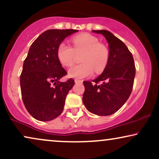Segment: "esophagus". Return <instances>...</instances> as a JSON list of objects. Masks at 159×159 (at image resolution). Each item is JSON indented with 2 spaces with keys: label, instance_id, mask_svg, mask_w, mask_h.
Masks as SVG:
<instances>
[{
  "label": "esophagus",
  "instance_id": "34e87169",
  "mask_svg": "<svg viewBox=\"0 0 159 159\" xmlns=\"http://www.w3.org/2000/svg\"><path fill=\"white\" fill-rule=\"evenodd\" d=\"M83 81L82 80H79V79H75V84H78V83H82Z\"/></svg>",
  "mask_w": 159,
  "mask_h": 159
}]
</instances>
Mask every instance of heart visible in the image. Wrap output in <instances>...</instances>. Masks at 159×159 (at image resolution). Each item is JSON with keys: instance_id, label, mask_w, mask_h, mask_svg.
I'll use <instances>...</instances> for the list:
<instances>
[{"instance_id": "b5f03b06", "label": "heart", "mask_w": 159, "mask_h": 159, "mask_svg": "<svg viewBox=\"0 0 159 159\" xmlns=\"http://www.w3.org/2000/svg\"><path fill=\"white\" fill-rule=\"evenodd\" d=\"M72 43L73 48L64 42L61 43L56 51L58 60L66 67H72L76 56L82 54V63L70 69L69 76L84 78L91 75L94 70L96 73L103 71L108 64L109 53L107 48L100 44L97 37L89 34H83L73 37Z\"/></svg>"}]
</instances>
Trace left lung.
Here are the masks:
<instances>
[{
	"label": "left lung",
	"mask_w": 159,
	"mask_h": 159,
	"mask_svg": "<svg viewBox=\"0 0 159 159\" xmlns=\"http://www.w3.org/2000/svg\"><path fill=\"white\" fill-rule=\"evenodd\" d=\"M106 37L109 58L103 73L95 79L84 81L83 103L88 111L100 116L117 111L129 98L133 89L136 67L127 46L111 32L94 30Z\"/></svg>",
	"instance_id": "left-lung-1"
}]
</instances>
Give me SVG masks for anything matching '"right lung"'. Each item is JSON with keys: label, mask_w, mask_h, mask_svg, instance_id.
Wrapping results in <instances>:
<instances>
[{"label": "right lung", "mask_w": 159, "mask_h": 159, "mask_svg": "<svg viewBox=\"0 0 159 159\" xmlns=\"http://www.w3.org/2000/svg\"><path fill=\"white\" fill-rule=\"evenodd\" d=\"M75 29H50L31 44L20 75L22 99L29 114L40 121H50L64 109L66 96L75 84L73 78L59 79L67 74L56 55L57 48Z\"/></svg>", "instance_id": "obj_1"}]
</instances>
